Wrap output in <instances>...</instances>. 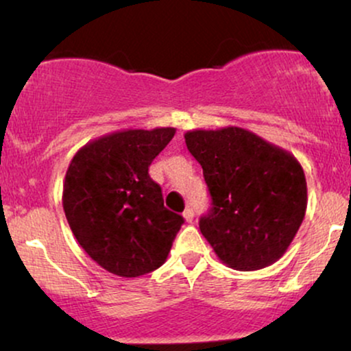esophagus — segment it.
Wrapping results in <instances>:
<instances>
[{
  "label": "esophagus",
  "instance_id": "obj_1",
  "mask_svg": "<svg viewBox=\"0 0 351 351\" xmlns=\"http://www.w3.org/2000/svg\"><path fill=\"white\" fill-rule=\"evenodd\" d=\"M183 217H184V219H186V223H191V221H193V217H195V213H193V208H186V209H184V211H183Z\"/></svg>",
  "mask_w": 351,
  "mask_h": 351
}]
</instances>
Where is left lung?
I'll use <instances>...</instances> for the list:
<instances>
[{"instance_id": "8db88e82", "label": "left lung", "mask_w": 351, "mask_h": 351, "mask_svg": "<svg viewBox=\"0 0 351 351\" xmlns=\"http://www.w3.org/2000/svg\"><path fill=\"white\" fill-rule=\"evenodd\" d=\"M184 142L211 195L199 229L219 261L236 271L279 261L307 209V181L295 156L241 127L191 130Z\"/></svg>"}]
</instances>
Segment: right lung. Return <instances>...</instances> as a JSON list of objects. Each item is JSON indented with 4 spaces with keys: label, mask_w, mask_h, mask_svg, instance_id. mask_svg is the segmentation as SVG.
I'll use <instances>...</instances> for the list:
<instances>
[{
    "label": "right lung",
    "mask_w": 351,
    "mask_h": 351,
    "mask_svg": "<svg viewBox=\"0 0 351 351\" xmlns=\"http://www.w3.org/2000/svg\"><path fill=\"white\" fill-rule=\"evenodd\" d=\"M176 128H128L84 145L71 160L62 188L67 223L100 267L138 277L165 264L183 217L163 206L148 175Z\"/></svg>",
    "instance_id": "right-lung-1"
}]
</instances>
